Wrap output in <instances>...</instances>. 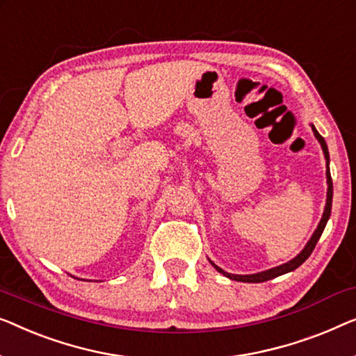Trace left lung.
<instances>
[{
	"label": "left lung",
	"instance_id": "obj_1",
	"mask_svg": "<svg viewBox=\"0 0 356 356\" xmlns=\"http://www.w3.org/2000/svg\"><path fill=\"white\" fill-rule=\"evenodd\" d=\"M312 130H313V135L318 140V143L321 144V149H323V154H324V159H326V179H327V194H326V205H324V212L321 220H319L318 223V228L315 229V233L312 234L310 241L307 242V245L303 247L302 252L298 255L293 257L292 260L286 261V264H282L280 266H275V268H270V270H265V271H260V273H254V275H233V273H226L225 270H221L218 265H215L212 260L209 259L210 264L215 268L216 271L221 273V275L229 277V280L233 281H241V282H265V281H270L273 277H277L281 275H286V273H291L296 270V268L300 266L303 261H305L308 257L312 255L313 249H315L316 242L321 238L324 228H326V223L329 220V216H331V207H332V178H331V172H329V151H327V144L324 141V138L319 135L318 130L315 128V125L312 123Z\"/></svg>",
	"mask_w": 356,
	"mask_h": 356
}]
</instances>
